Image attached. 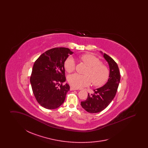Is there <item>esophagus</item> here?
<instances>
[{
    "mask_svg": "<svg viewBox=\"0 0 148 148\" xmlns=\"http://www.w3.org/2000/svg\"><path fill=\"white\" fill-rule=\"evenodd\" d=\"M71 90H78V89L77 88H75V87H73V86H71V88H70Z\"/></svg>",
    "mask_w": 148,
    "mask_h": 148,
    "instance_id": "1",
    "label": "esophagus"
}]
</instances>
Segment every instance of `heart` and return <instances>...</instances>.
Here are the masks:
<instances>
[{
  "label": "heart",
  "mask_w": 148,
  "mask_h": 148,
  "mask_svg": "<svg viewBox=\"0 0 148 148\" xmlns=\"http://www.w3.org/2000/svg\"><path fill=\"white\" fill-rule=\"evenodd\" d=\"M80 61L86 65L88 69L86 71V75L74 73L69 75L68 81L69 84L77 88L88 86L92 83L95 86H101L104 84L109 76V71L106 65L101 64L97 57L91 54H83L79 56ZM65 69L68 73L74 71L75 62L71 56L68 57L64 62Z\"/></svg>",
  "instance_id": "1"
}]
</instances>
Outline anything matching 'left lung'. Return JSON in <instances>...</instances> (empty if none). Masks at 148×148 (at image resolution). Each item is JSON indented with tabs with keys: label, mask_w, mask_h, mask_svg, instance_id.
I'll return each instance as SVG.
<instances>
[{
	"label": "left lung",
	"mask_w": 148,
	"mask_h": 148,
	"mask_svg": "<svg viewBox=\"0 0 148 148\" xmlns=\"http://www.w3.org/2000/svg\"><path fill=\"white\" fill-rule=\"evenodd\" d=\"M100 53L108 63L109 76L108 82L103 86L94 90L93 94H88V98L81 102L82 108L90 113H99L109 106L115 97L120 80L119 69L116 62L106 53Z\"/></svg>",
	"instance_id": "8db88e82"
}]
</instances>
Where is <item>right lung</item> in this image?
<instances>
[{
  "label": "right lung",
  "instance_id": "add662e5",
  "mask_svg": "<svg viewBox=\"0 0 148 148\" xmlns=\"http://www.w3.org/2000/svg\"><path fill=\"white\" fill-rule=\"evenodd\" d=\"M74 53L67 48L46 51L33 65L30 79L35 99L40 106L55 109L63 104L69 85L65 82L64 62Z\"/></svg>",
  "mask_w": 148,
  "mask_h": 148
}]
</instances>
